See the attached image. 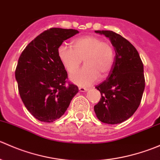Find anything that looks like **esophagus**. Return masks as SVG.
Wrapping results in <instances>:
<instances>
[{
	"instance_id": "34e87169",
	"label": "esophagus",
	"mask_w": 160,
	"mask_h": 160,
	"mask_svg": "<svg viewBox=\"0 0 160 160\" xmlns=\"http://www.w3.org/2000/svg\"><path fill=\"white\" fill-rule=\"evenodd\" d=\"M88 90V88H83V87H80V88H79V90H80V92H85V91H87Z\"/></svg>"
}]
</instances>
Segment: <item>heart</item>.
I'll return each mask as SVG.
<instances>
[{"mask_svg":"<svg viewBox=\"0 0 160 160\" xmlns=\"http://www.w3.org/2000/svg\"><path fill=\"white\" fill-rule=\"evenodd\" d=\"M72 44V48L61 45L58 55L70 73L78 70L83 59L84 67L70 76L73 83L80 86H90L98 80L100 75L104 77L110 72L114 58L112 45L92 35L76 38Z\"/></svg>","mask_w":160,"mask_h":160,"instance_id":"b5f03b06","label":"heart"}]
</instances>
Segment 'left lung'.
<instances>
[{
	"mask_svg": "<svg viewBox=\"0 0 160 160\" xmlns=\"http://www.w3.org/2000/svg\"><path fill=\"white\" fill-rule=\"evenodd\" d=\"M110 38L115 57L108 77L96 86L101 98L94 106L97 117L105 124H119L138 109L145 89L143 63L133 45L112 31H95Z\"/></svg>",
	"mask_w": 160,
	"mask_h": 160,
	"instance_id": "left-lung-1",
	"label": "left lung"
}]
</instances>
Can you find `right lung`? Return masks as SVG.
Instances as JSON below:
<instances>
[{"instance_id":"add662e5","label":"right lung","mask_w":160,"mask_h":160,"mask_svg":"<svg viewBox=\"0 0 160 160\" xmlns=\"http://www.w3.org/2000/svg\"><path fill=\"white\" fill-rule=\"evenodd\" d=\"M79 33L75 29L52 28L25 47L18 61L15 79L21 98L31 114L43 122H53L67 110L79 91L58 55L65 40Z\"/></svg>"}]
</instances>
